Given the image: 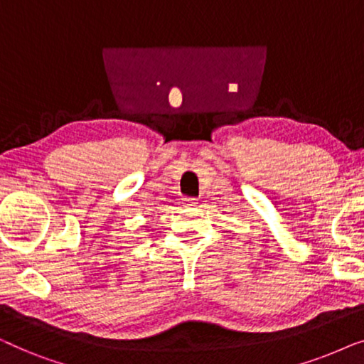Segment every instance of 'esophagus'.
I'll return each instance as SVG.
<instances>
[{"label":"esophagus","instance_id":"esophagus-1","mask_svg":"<svg viewBox=\"0 0 364 364\" xmlns=\"http://www.w3.org/2000/svg\"><path fill=\"white\" fill-rule=\"evenodd\" d=\"M182 203L186 207H196L197 205V198H192V197H186L182 198Z\"/></svg>","mask_w":364,"mask_h":364}]
</instances>
